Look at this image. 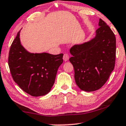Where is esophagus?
Here are the masks:
<instances>
[{
    "mask_svg": "<svg viewBox=\"0 0 126 126\" xmlns=\"http://www.w3.org/2000/svg\"><path fill=\"white\" fill-rule=\"evenodd\" d=\"M63 60L64 61H67L69 60V55L67 53H65V54H63Z\"/></svg>",
    "mask_w": 126,
    "mask_h": 126,
    "instance_id": "34e87169",
    "label": "esophagus"
}]
</instances>
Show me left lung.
Masks as SVG:
<instances>
[{
    "label": "left lung",
    "instance_id": "obj_1",
    "mask_svg": "<svg viewBox=\"0 0 126 126\" xmlns=\"http://www.w3.org/2000/svg\"><path fill=\"white\" fill-rule=\"evenodd\" d=\"M94 38L74 45L69 61L75 70V80L82 91L92 92L102 87L113 70L116 38L105 22L100 19Z\"/></svg>",
    "mask_w": 126,
    "mask_h": 126
}]
</instances>
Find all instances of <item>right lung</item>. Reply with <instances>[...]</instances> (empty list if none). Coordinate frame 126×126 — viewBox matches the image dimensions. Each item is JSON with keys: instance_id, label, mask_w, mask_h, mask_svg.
Here are the masks:
<instances>
[{"instance_id": "1", "label": "right lung", "mask_w": 126, "mask_h": 126, "mask_svg": "<svg viewBox=\"0 0 126 126\" xmlns=\"http://www.w3.org/2000/svg\"><path fill=\"white\" fill-rule=\"evenodd\" d=\"M20 32L13 42L8 56L12 77L19 87L34 97L44 96L54 85L63 54L29 52L21 45Z\"/></svg>"}]
</instances>
